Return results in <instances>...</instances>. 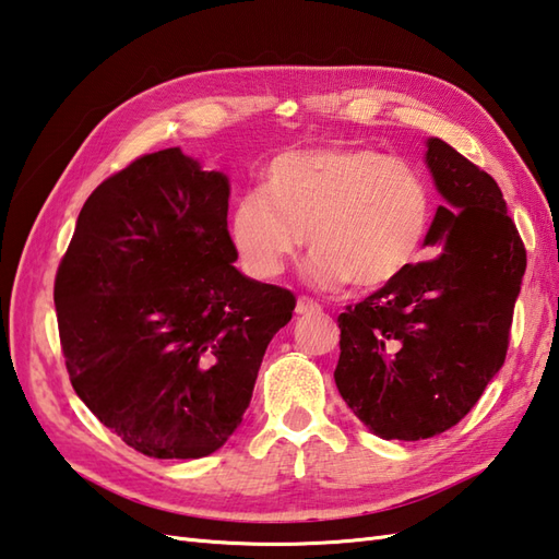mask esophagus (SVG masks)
<instances>
[{
    "label": "esophagus",
    "instance_id": "obj_1",
    "mask_svg": "<svg viewBox=\"0 0 559 559\" xmlns=\"http://www.w3.org/2000/svg\"><path fill=\"white\" fill-rule=\"evenodd\" d=\"M295 312L302 314V317L319 314V312H322V305L314 302L312 298H300V300H298V305H295Z\"/></svg>",
    "mask_w": 559,
    "mask_h": 559
}]
</instances>
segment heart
I'll list each match as a JSON object with an SVG mask.
<instances>
[{"instance_id": "b5f03b06", "label": "heart", "mask_w": 559, "mask_h": 559, "mask_svg": "<svg viewBox=\"0 0 559 559\" xmlns=\"http://www.w3.org/2000/svg\"><path fill=\"white\" fill-rule=\"evenodd\" d=\"M432 218L435 192L418 165L367 146H319L273 158L264 189L235 201L228 233L254 278L281 276L310 240L317 286L370 290L418 261Z\"/></svg>"}]
</instances>
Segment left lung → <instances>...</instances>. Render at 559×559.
<instances>
[{
    "label": "left lung",
    "mask_w": 559,
    "mask_h": 559,
    "mask_svg": "<svg viewBox=\"0 0 559 559\" xmlns=\"http://www.w3.org/2000/svg\"><path fill=\"white\" fill-rule=\"evenodd\" d=\"M425 163L444 197L413 264L338 317L336 386L382 439H427L454 427L500 372L526 249L492 177L442 139Z\"/></svg>",
    "instance_id": "8db88e82"
}]
</instances>
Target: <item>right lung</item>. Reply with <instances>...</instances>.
Returning a JSON list of instances; mask_svg holds the SVG:
<instances>
[{"label": "right lung", "mask_w": 559, "mask_h": 559, "mask_svg": "<svg viewBox=\"0 0 559 559\" xmlns=\"http://www.w3.org/2000/svg\"><path fill=\"white\" fill-rule=\"evenodd\" d=\"M230 182L180 148L141 156L83 204L55 278L71 386L153 459H201L242 423L293 293L233 264Z\"/></svg>", "instance_id": "add662e5"}]
</instances>
